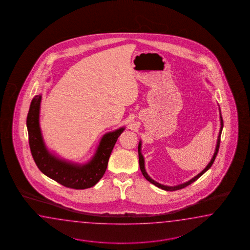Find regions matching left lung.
<instances>
[{"label": "left lung", "instance_id": "obj_1", "mask_svg": "<svg viewBox=\"0 0 250 250\" xmlns=\"http://www.w3.org/2000/svg\"><path fill=\"white\" fill-rule=\"evenodd\" d=\"M208 83H209V81H207ZM219 111H220V120H221V127H220V132H219V134H218V138H217V144L216 147H215V150H214V153H213V155L211 157V161L210 162L208 163V165L199 173V174H197L195 177H194L193 178H191L190 180L188 181H187V182H185L183 184H179L178 186H165V185H162V184L158 183V182H156L155 180H153L152 178H150V176L148 175V173L146 172V169H145V158H144V156L142 154V141H140L139 142L138 145V154H139V165H140V168H141V171L143 173V175H144V177H145L149 182H150L151 184H153L154 186H156L157 188H159L163 189V190H166V191H176V190H179V189L184 188H186V187H188V185L190 184L193 183L194 182L195 180H197L198 178L202 176V175H204L205 173L211 167V165H212V163H213V161L215 160V158H216L217 153H218V150H219V148H220V143H221V135H222V128H223V120H222V114H221V108H220V106H219Z\"/></svg>", "mask_w": 250, "mask_h": 250}]
</instances>
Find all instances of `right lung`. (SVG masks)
<instances>
[{"instance_id": "right-lung-1", "label": "right lung", "mask_w": 250, "mask_h": 250, "mask_svg": "<svg viewBox=\"0 0 250 250\" xmlns=\"http://www.w3.org/2000/svg\"><path fill=\"white\" fill-rule=\"evenodd\" d=\"M42 94L36 95L30 103L28 117V142L34 161L40 171L62 186L73 189L89 188L104 176L112 150L125 127L105 133L94 155L84 164L66 161L48 150L39 124Z\"/></svg>"}]
</instances>
